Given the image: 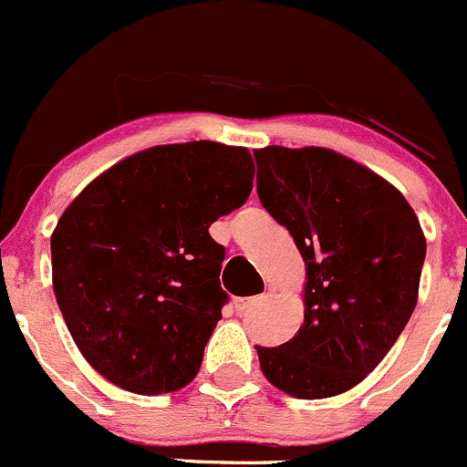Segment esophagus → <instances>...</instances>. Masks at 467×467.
Instances as JSON below:
<instances>
[{"instance_id":"1","label":"esophagus","mask_w":467,"mask_h":467,"mask_svg":"<svg viewBox=\"0 0 467 467\" xmlns=\"http://www.w3.org/2000/svg\"><path fill=\"white\" fill-rule=\"evenodd\" d=\"M263 297H265V295H254V297H235V299H234V306H235V311H238V313H244V311H249V308H252L254 304H258V302H261Z\"/></svg>"}]
</instances>
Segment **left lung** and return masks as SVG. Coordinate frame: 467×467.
<instances>
[{"mask_svg":"<svg viewBox=\"0 0 467 467\" xmlns=\"http://www.w3.org/2000/svg\"><path fill=\"white\" fill-rule=\"evenodd\" d=\"M256 191L306 265L304 322L279 348H256L275 389L325 400L361 384L418 304L427 238L406 197L327 147L254 151Z\"/></svg>","mask_w":467,"mask_h":467,"instance_id":"1","label":"left lung"}]
</instances>
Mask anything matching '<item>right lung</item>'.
I'll use <instances>...</instances> for the list:
<instances>
[{
    "instance_id": "obj_1",
    "label": "right lung",
    "mask_w": 467,
    "mask_h": 467,
    "mask_svg": "<svg viewBox=\"0 0 467 467\" xmlns=\"http://www.w3.org/2000/svg\"><path fill=\"white\" fill-rule=\"evenodd\" d=\"M247 147L156 145L92 179L52 234V284L78 352L138 395L200 372L227 293L209 227L252 192Z\"/></svg>"
}]
</instances>
